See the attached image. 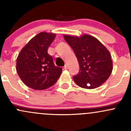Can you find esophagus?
<instances>
[{
  "instance_id": "obj_1",
  "label": "esophagus",
  "mask_w": 131,
  "mask_h": 131,
  "mask_svg": "<svg viewBox=\"0 0 131 131\" xmlns=\"http://www.w3.org/2000/svg\"><path fill=\"white\" fill-rule=\"evenodd\" d=\"M64 70H67L68 68V65H67V64H65V66H64Z\"/></svg>"
}]
</instances>
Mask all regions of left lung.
Returning <instances> with one entry per match:
<instances>
[{
	"label": "left lung",
	"instance_id": "obj_1",
	"mask_svg": "<svg viewBox=\"0 0 131 131\" xmlns=\"http://www.w3.org/2000/svg\"><path fill=\"white\" fill-rule=\"evenodd\" d=\"M73 49L79 64V72L74 75L75 84L85 89H94L103 84L113 69L111 54L97 39L89 35H64Z\"/></svg>",
	"mask_w": 131,
	"mask_h": 131
}]
</instances>
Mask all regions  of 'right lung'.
Masks as SVG:
<instances>
[{"instance_id": "add662e5", "label": "right lung", "mask_w": 131, "mask_h": 131, "mask_svg": "<svg viewBox=\"0 0 131 131\" xmlns=\"http://www.w3.org/2000/svg\"><path fill=\"white\" fill-rule=\"evenodd\" d=\"M56 35L41 32L22 49L16 60V71L26 86L43 90L57 82L62 68L56 67L52 56L47 53L49 46Z\"/></svg>"}]
</instances>
